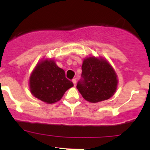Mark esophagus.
<instances>
[{
  "label": "esophagus",
  "mask_w": 150,
  "mask_h": 150,
  "mask_svg": "<svg viewBox=\"0 0 150 150\" xmlns=\"http://www.w3.org/2000/svg\"><path fill=\"white\" fill-rule=\"evenodd\" d=\"M72 82H73V83H74V86H76V79H73Z\"/></svg>",
  "instance_id": "obj_1"
}]
</instances>
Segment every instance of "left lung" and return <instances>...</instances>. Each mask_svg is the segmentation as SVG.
Masks as SVG:
<instances>
[{
    "label": "left lung",
    "instance_id": "left-lung-1",
    "mask_svg": "<svg viewBox=\"0 0 150 150\" xmlns=\"http://www.w3.org/2000/svg\"><path fill=\"white\" fill-rule=\"evenodd\" d=\"M81 76L76 88L83 98L91 103L107 100L116 92L117 75L105 59L95 57L85 59Z\"/></svg>",
    "mask_w": 150,
    "mask_h": 150
}]
</instances>
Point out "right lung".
Here are the masks:
<instances>
[{"label": "right lung", "instance_id": "right-lung-1", "mask_svg": "<svg viewBox=\"0 0 150 150\" xmlns=\"http://www.w3.org/2000/svg\"><path fill=\"white\" fill-rule=\"evenodd\" d=\"M30 91L35 98L47 104L61 100L64 92L74 86L65 76L63 69L51 59L39 62L31 73L29 79Z\"/></svg>", "mask_w": 150, "mask_h": 150}]
</instances>
